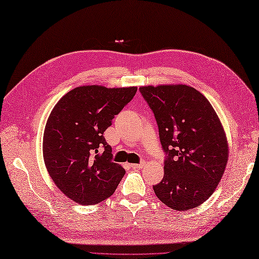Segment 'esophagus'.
<instances>
[{"label": "esophagus", "instance_id": "obj_1", "mask_svg": "<svg viewBox=\"0 0 259 259\" xmlns=\"http://www.w3.org/2000/svg\"><path fill=\"white\" fill-rule=\"evenodd\" d=\"M144 166H145L144 163H131V168H133V169H141Z\"/></svg>", "mask_w": 259, "mask_h": 259}]
</instances>
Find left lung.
<instances>
[{
  "instance_id": "1",
  "label": "left lung",
  "mask_w": 259,
  "mask_h": 259,
  "mask_svg": "<svg viewBox=\"0 0 259 259\" xmlns=\"http://www.w3.org/2000/svg\"><path fill=\"white\" fill-rule=\"evenodd\" d=\"M140 90L154 112L168 155L155 194L170 209L192 210L215 191L228 165L223 125L209 100L190 85H144Z\"/></svg>"
}]
</instances>
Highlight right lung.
I'll return each instance as SVG.
<instances>
[{"label": "right lung", "instance_id": "obj_1", "mask_svg": "<svg viewBox=\"0 0 259 259\" xmlns=\"http://www.w3.org/2000/svg\"><path fill=\"white\" fill-rule=\"evenodd\" d=\"M136 91L137 87H77L50 112L42 137L44 161L57 188L73 202H102L122 180L125 170L112 161L103 134Z\"/></svg>", "mask_w": 259, "mask_h": 259}]
</instances>
